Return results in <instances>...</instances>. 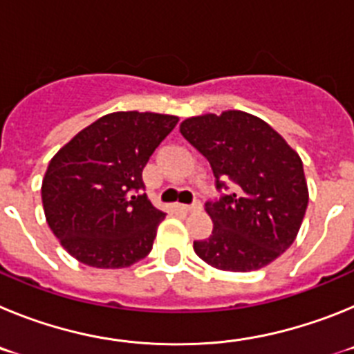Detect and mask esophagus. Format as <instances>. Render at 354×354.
<instances>
[{
    "instance_id": "34e87169",
    "label": "esophagus",
    "mask_w": 354,
    "mask_h": 354,
    "mask_svg": "<svg viewBox=\"0 0 354 354\" xmlns=\"http://www.w3.org/2000/svg\"><path fill=\"white\" fill-rule=\"evenodd\" d=\"M179 207L183 209L184 212H193V211H198V209L202 207V204H200V202H195V204H192V205H184V204H180Z\"/></svg>"
}]
</instances>
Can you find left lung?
I'll use <instances>...</instances> for the list:
<instances>
[{
    "instance_id": "1",
    "label": "left lung",
    "mask_w": 354,
    "mask_h": 354,
    "mask_svg": "<svg viewBox=\"0 0 354 354\" xmlns=\"http://www.w3.org/2000/svg\"><path fill=\"white\" fill-rule=\"evenodd\" d=\"M180 133L211 162L216 187L232 192L207 202L212 234L195 253L216 270H261L294 243L308 205L298 152L262 118L228 109L186 118ZM222 180L220 181L219 179Z\"/></svg>"
}]
</instances>
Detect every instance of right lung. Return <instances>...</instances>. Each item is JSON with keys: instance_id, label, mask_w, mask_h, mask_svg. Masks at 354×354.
I'll return each instance as SVG.
<instances>
[{"instance_id": "1", "label": "right lung", "mask_w": 354, "mask_h": 354, "mask_svg": "<svg viewBox=\"0 0 354 354\" xmlns=\"http://www.w3.org/2000/svg\"><path fill=\"white\" fill-rule=\"evenodd\" d=\"M179 118L117 111L62 147L42 180L49 228L81 264L117 270L152 250L165 212L149 200L143 168Z\"/></svg>"}]
</instances>
